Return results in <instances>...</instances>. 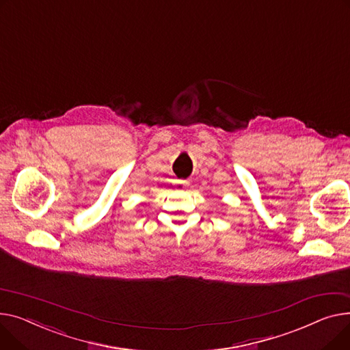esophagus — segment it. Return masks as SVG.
Segmentation results:
<instances>
[{
	"mask_svg": "<svg viewBox=\"0 0 350 350\" xmlns=\"http://www.w3.org/2000/svg\"><path fill=\"white\" fill-rule=\"evenodd\" d=\"M176 185H178L179 188H185V187H188L189 182H188V180H182V179H179V180H176Z\"/></svg>",
	"mask_w": 350,
	"mask_h": 350,
	"instance_id": "obj_1",
	"label": "esophagus"
}]
</instances>
